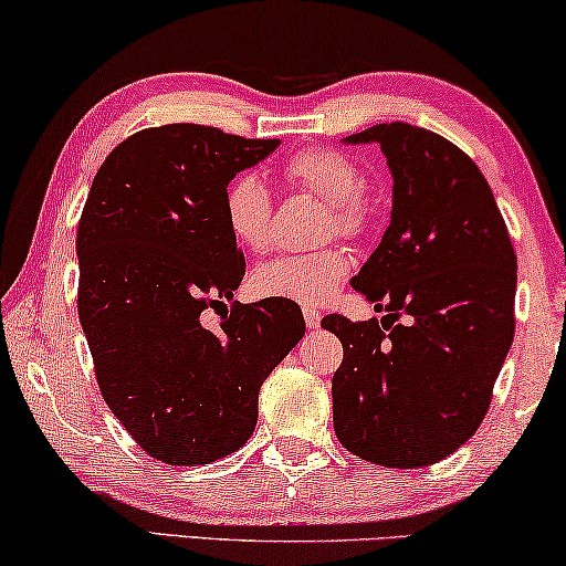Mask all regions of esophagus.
Returning a JSON list of instances; mask_svg holds the SVG:
<instances>
[{
  "label": "esophagus",
  "instance_id": "obj_1",
  "mask_svg": "<svg viewBox=\"0 0 566 566\" xmlns=\"http://www.w3.org/2000/svg\"><path fill=\"white\" fill-rule=\"evenodd\" d=\"M304 319H306V327L308 329H319L322 312H316V308H304Z\"/></svg>",
  "mask_w": 566,
  "mask_h": 566
}]
</instances>
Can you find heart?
Segmentation results:
<instances>
[{"mask_svg": "<svg viewBox=\"0 0 566 566\" xmlns=\"http://www.w3.org/2000/svg\"><path fill=\"white\" fill-rule=\"evenodd\" d=\"M291 188L306 190L327 208L324 231L339 237H360L370 227V208L360 167L335 149H304L283 165ZM273 198L258 175L244 172L223 190V223L234 242L247 252H262L270 242ZM350 262L335 247L308 254H283L252 273V291L260 298L291 301L301 306H322L343 285Z\"/></svg>", "mask_w": 566, "mask_h": 566, "instance_id": "heart-1", "label": "heart"}]
</instances>
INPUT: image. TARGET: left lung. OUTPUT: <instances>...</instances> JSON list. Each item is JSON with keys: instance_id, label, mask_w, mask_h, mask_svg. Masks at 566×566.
<instances>
[{"instance_id": "obj_1", "label": "left lung", "mask_w": 566, "mask_h": 566, "mask_svg": "<svg viewBox=\"0 0 566 566\" xmlns=\"http://www.w3.org/2000/svg\"><path fill=\"white\" fill-rule=\"evenodd\" d=\"M345 144L381 146L394 206L350 281L386 316L322 319L345 350L332 420L363 461L430 467L459 451L490 409L515 335L517 258L484 175L448 138L394 120Z\"/></svg>"}]
</instances>
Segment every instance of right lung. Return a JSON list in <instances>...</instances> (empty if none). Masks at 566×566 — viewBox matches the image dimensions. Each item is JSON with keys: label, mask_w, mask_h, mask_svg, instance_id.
Wrapping results in <instances>:
<instances>
[{"label": "right lung", "mask_w": 566, "mask_h": 566, "mask_svg": "<svg viewBox=\"0 0 566 566\" xmlns=\"http://www.w3.org/2000/svg\"><path fill=\"white\" fill-rule=\"evenodd\" d=\"M277 144L169 123L128 136L92 180L76 229L80 322L107 407L169 467L239 451L262 381L306 332L298 304L234 301L244 254L223 190ZM227 300L208 331L199 314Z\"/></svg>", "instance_id": "obj_1"}]
</instances>
